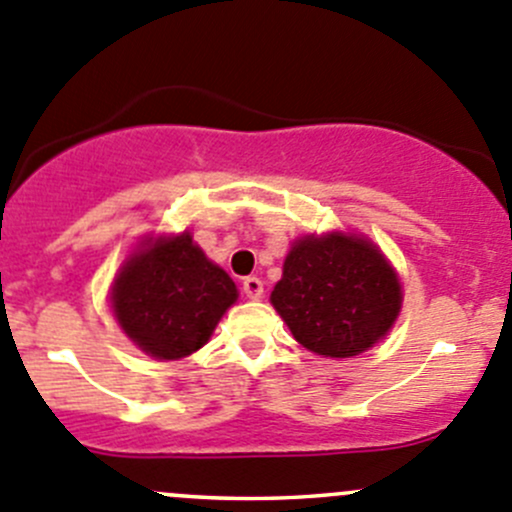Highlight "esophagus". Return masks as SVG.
<instances>
[{
    "label": "esophagus",
    "mask_w": 512,
    "mask_h": 512,
    "mask_svg": "<svg viewBox=\"0 0 512 512\" xmlns=\"http://www.w3.org/2000/svg\"><path fill=\"white\" fill-rule=\"evenodd\" d=\"M241 288H244V293L251 298V301H258V298L263 296V281L256 276H246L244 283H241Z\"/></svg>",
    "instance_id": "obj_1"
}]
</instances>
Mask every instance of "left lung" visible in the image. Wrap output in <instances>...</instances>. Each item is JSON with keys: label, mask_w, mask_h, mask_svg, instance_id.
Masks as SVG:
<instances>
[{"label": "left lung", "mask_w": 512, "mask_h": 512, "mask_svg": "<svg viewBox=\"0 0 512 512\" xmlns=\"http://www.w3.org/2000/svg\"><path fill=\"white\" fill-rule=\"evenodd\" d=\"M271 303L303 348L323 358H351L391 331L403 293L376 244L333 231L291 246Z\"/></svg>", "instance_id": "obj_1"}]
</instances>
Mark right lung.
Masks as SVG:
<instances>
[{
    "label": "right lung",
    "instance_id": "obj_1",
    "mask_svg": "<svg viewBox=\"0 0 512 512\" xmlns=\"http://www.w3.org/2000/svg\"><path fill=\"white\" fill-rule=\"evenodd\" d=\"M239 291L229 273L194 244L189 231L146 239L124 261L111 286L121 331L159 361L199 351Z\"/></svg>",
    "mask_w": 512,
    "mask_h": 512
}]
</instances>
